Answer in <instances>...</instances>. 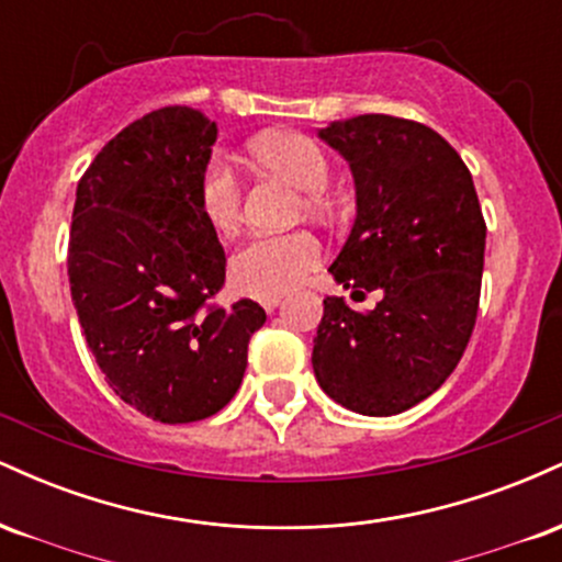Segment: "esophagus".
<instances>
[{"instance_id": "1", "label": "esophagus", "mask_w": 562, "mask_h": 562, "mask_svg": "<svg viewBox=\"0 0 562 562\" xmlns=\"http://www.w3.org/2000/svg\"><path fill=\"white\" fill-rule=\"evenodd\" d=\"M277 303H280V295H269V299H261V306L267 308V312H274Z\"/></svg>"}]
</instances>
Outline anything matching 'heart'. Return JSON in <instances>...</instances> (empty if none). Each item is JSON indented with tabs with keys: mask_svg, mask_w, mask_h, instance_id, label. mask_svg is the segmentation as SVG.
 I'll return each mask as SVG.
<instances>
[{
	"mask_svg": "<svg viewBox=\"0 0 562 562\" xmlns=\"http://www.w3.org/2000/svg\"><path fill=\"white\" fill-rule=\"evenodd\" d=\"M250 158L259 169L277 173L303 190L301 209L325 214L330 209L325 184L330 179V160L306 134H267L250 145ZM198 211L216 235H235L243 224V187L224 158H209L198 177ZM322 248L312 232H272L256 235L235 250L229 277L243 293L256 299L282 295L306 280L319 267Z\"/></svg>",
	"mask_w": 562,
	"mask_h": 562,
	"instance_id": "1",
	"label": "heart"
}]
</instances>
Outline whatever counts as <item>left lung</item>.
<instances>
[{"instance_id": "obj_1", "label": "left lung", "mask_w": 562, "mask_h": 562, "mask_svg": "<svg viewBox=\"0 0 562 562\" xmlns=\"http://www.w3.org/2000/svg\"><path fill=\"white\" fill-rule=\"evenodd\" d=\"M319 137L348 160L357 222L330 272L380 290L372 312L327 295L314 338L322 391L389 417L443 385L465 353L481 301L486 222L465 160L430 126L367 113Z\"/></svg>"}]
</instances>
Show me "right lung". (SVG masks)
<instances>
[{"mask_svg":"<svg viewBox=\"0 0 562 562\" xmlns=\"http://www.w3.org/2000/svg\"><path fill=\"white\" fill-rule=\"evenodd\" d=\"M216 124L166 105L121 128L76 187L70 299L108 385L158 423L216 415L267 312L218 306L227 256L198 211Z\"/></svg>","mask_w":562,"mask_h":562,"instance_id":"add662e5","label":"right lung"}]
</instances>
